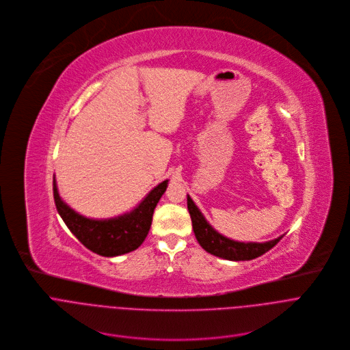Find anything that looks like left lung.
<instances>
[{"label":"left lung","mask_w":350,"mask_h":350,"mask_svg":"<svg viewBox=\"0 0 350 350\" xmlns=\"http://www.w3.org/2000/svg\"><path fill=\"white\" fill-rule=\"evenodd\" d=\"M187 209L191 218V225L194 230V236L198 244L209 254L215 256L228 259V260H250L255 259L269 250H271L278 241L283 239L277 237L271 241L266 243H240L230 240L222 234H219L211 225H209L197 205L187 196Z\"/></svg>","instance_id":"8db88e82"}]
</instances>
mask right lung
<instances>
[{"label":"right lung","instance_id":"obj_1","mask_svg":"<svg viewBox=\"0 0 350 350\" xmlns=\"http://www.w3.org/2000/svg\"><path fill=\"white\" fill-rule=\"evenodd\" d=\"M168 180L157 185L131 213L111 219H90L64 204L53 179V198L59 215L79 241L102 256H117L141 245L152 226L154 208L164 194Z\"/></svg>","mask_w":350,"mask_h":350}]
</instances>
